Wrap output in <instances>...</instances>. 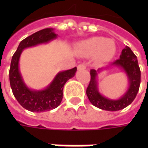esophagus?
Wrapping results in <instances>:
<instances>
[{"mask_svg": "<svg viewBox=\"0 0 148 148\" xmlns=\"http://www.w3.org/2000/svg\"><path fill=\"white\" fill-rule=\"evenodd\" d=\"M77 69H78V70L86 69V65H85V64H79V65L77 66Z\"/></svg>", "mask_w": 148, "mask_h": 148, "instance_id": "esophagus-1", "label": "esophagus"}]
</instances>
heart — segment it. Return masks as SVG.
<instances>
[{
    "instance_id": "b5f03b06",
    "label": "heart",
    "mask_w": 148,
    "mask_h": 148,
    "mask_svg": "<svg viewBox=\"0 0 148 148\" xmlns=\"http://www.w3.org/2000/svg\"><path fill=\"white\" fill-rule=\"evenodd\" d=\"M115 52L114 42L102 37L90 38L81 42L77 46V53L80 56L91 57L95 55L97 62H105L110 60Z\"/></svg>"
}]
</instances>
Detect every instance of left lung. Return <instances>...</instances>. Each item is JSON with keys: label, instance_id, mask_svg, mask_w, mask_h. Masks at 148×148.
I'll use <instances>...</instances> for the list:
<instances>
[{"label": "left lung", "instance_id": "obj_1", "mask_svg": "<svg viewBox=\"0 0 148 148\" xmlns=\"http://www.w3.org/2000/svg\"><path fill=\"white\" fill-rule=\"evenodd\" d=\"M112 66L121 67L127 74L129 86L126 93L119 99H108L100 94L97 85L98 72L103 70V68H100L97 71L90 70V81L86 89V95L90 103L95 107L104 110L117 111L124 109L134 100L139 90L141 71L136 55L128 46L122 50L119 59L111 63L110 66Z\"/></svg>", "mask_w": 148, "mask_h": 148}]
</instances>
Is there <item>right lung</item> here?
<instances>
[{
	"label": "right lung",
	"mask_w": 148,
	"mask_h": 148,
	"mask_svg": "<svg viewBox=\"0 0 148 148\" xmlns=\"http://www.w3.org/2000/svg\"><path fill=\"white\" fill-rule=\"evenodd\" d=\"M58 34L53 29H44L23 39L14 53L10 68V83L13 95L20 105L32 112L49 111L57 108L62 99V91L65 83L75 76L77 67L60 71L47 88L42 90H30L26 86L19 70V60L22 51L26 48L40 43H46L56 38Z\"/></svg>",
	"instance_id": "1"
}]
</instances>
